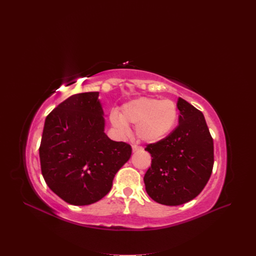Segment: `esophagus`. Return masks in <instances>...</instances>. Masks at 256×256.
<instances>
[{"mask_svg":"<svg viewBox=\"0 0 256 256\" xmlns=\"http://www.w3.org/2000/svg\"><path fill=\"white\" fill-rule=\"evenodd\" d=\"M142 148L140 147V146H138V144H132V151L134 152H136V151H142Z\"/></svg>","mask_w":256,"mask_h":256,"instance_id":"esophagus-1","label":"esophagus"}]
</instances>
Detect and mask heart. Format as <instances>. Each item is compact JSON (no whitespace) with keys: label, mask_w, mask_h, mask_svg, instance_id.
<instances>
[{"label":"heart","mask_w":256,"mask_h":256,"mask_svg":"<svg viewBox=\"0 0 256 256\" xmlns=\"http://www.w3.org/2000/svg\"><path fill=\"white\" fill-rule=\"evenodd\" d=\"M177 107L171 100L140 97L124 104L120 114L112 112V124L122 134H128V124H136V134L146 142L166 138L177 122Z\"/></svg>","instance_id":"1"}]
</instances>
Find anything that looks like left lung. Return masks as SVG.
<instances>
[{
	"mask_svg": "<svg viewBox=\"0 0 256 256\" xmlns=\"http://www.w3.org/2000/svg\"><path fill=\"white\" fill-rule=\"evenodd\" d=\"M178 126L163 140L148 144L151 167L144 176L146 192L155 202L179 206L204 188L214 166V142L202 112L179 98Z\"/></svg>",
	"mask_w": 256,
	"mask_h": 256,
	"instance_id": "1",
	"label": "left lung"
}]
</instances>
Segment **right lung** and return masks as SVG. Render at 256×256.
Masks as SVG:
<instances>
[{"label": "right lung", "instance_id": "1", "mask_svg": "<svg viewBox=\"0 0 256 256\" xmlns=\"http://www.w3.org/2000/svg\"><path fill=\"white\" fill-rule=\"evenodd\" d=\"M99 92L72 95L46 116L40 158L48 186L66 202L91 204L112 190L130 144L104 132Z\"/></svg>", "mask_w": 256, "mask_h": 256}]
</instances>
